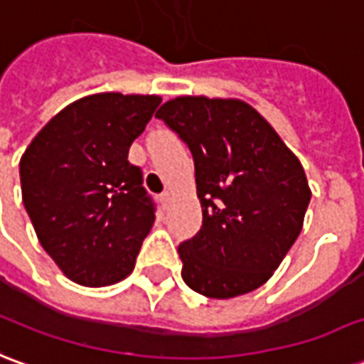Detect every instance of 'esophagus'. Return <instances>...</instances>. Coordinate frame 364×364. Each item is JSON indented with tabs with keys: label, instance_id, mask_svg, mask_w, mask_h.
<instances>
[{
	"label": "esophagus",
	"instance_id": "obj_1",
	"mask_svg": "<svg viewBox=\"0 0 364 364\" xmlns=\"http://www.w3.org/2000/svg\"><path fill=\"white\" fill-rule=\"evenodd\" d=\"M170 200H172V194H170V192H162V194H161V203H162V205H164V208L168 205Z\"/></svg>",
	"mask_w": 364,
	"mask_h": 364
}]
</instances>
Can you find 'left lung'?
Instances as JSON below:
<instances>
[{"mask_svg": "<svg viewBox=\"0 0 364 364\" xmlns=\"http://www.w3.org/2000/svg\"><path fill=\"white\" fill-rule=\"evenodd\" d=\"M156 117L194 156L203 221L178 247L184 282L215 300L257 290L304 225L311 190L298 156L243 100L178 95Z\"/></svg>", "mask_w": 364, "mask_h": 364, "instance_id": "1", "label": "left lung"}]
</instances>
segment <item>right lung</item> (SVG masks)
I'll return each instance as SVG.
<instances>
[{
	"label": "right lung",
	"mask_w": 364,
	"mask_h": 364,
	"mask_svg": "<svg viewBox=\"0 0 364 364\" xmlns=\"http://www.w3.org/2000/svg\"><path fill=\"white\" fill-rule=\"evenodd\" d=\"M161 102L119 92L80 97L23 153L25 210L43 249L76 284H115L135 269L154 208L127 156Z\"/></svg>",
	"instance_id": "add662e5"
}]
</instances>
